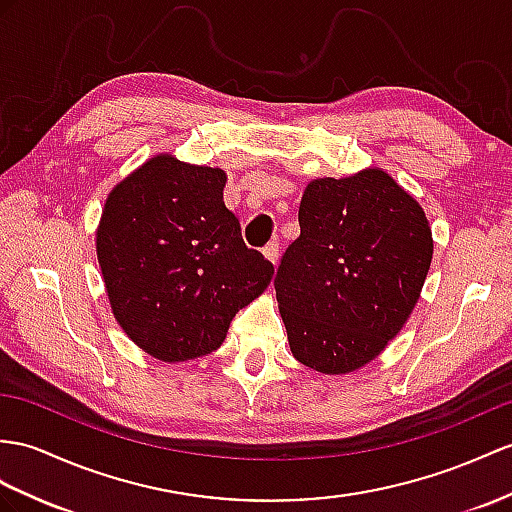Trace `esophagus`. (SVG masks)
Here are the masks:
<instances>
[{
    "instance_id": "esophagus-1",
    "label": "esophagus",
    "mask_w": 512,
    "mask_h": 512,
    "mask_svg": "<svg viewBox=\"0 0 512 512\" xmlns=\"http://www.w3.org/2000/svg\"><path fill=\"white\" fill-rule=\"evenodd\" d=\"M263 254H265L267 260H271V263L276 265V263H278V256H280V243H278V241L267 243V245L263 247Z\"/></svg>"
}]
</instances>
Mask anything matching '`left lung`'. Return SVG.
<instances>
[{"label":"left lung","mask_w":512,"mask_h":512,"mask_svg":"<svg viewBox=\"0 0 512 512\" xmlns=\"http://www.w3.org/2000/svg\"><path fill=\"white\" fill-rule=\"evenodd\" d=\"M276 297L299 363L330 376L376 358L413 313L432 263L426 213L389 173L319 178L299 204Z\"/></svg>","instance_id":"left-lung-1"}]
</instances>
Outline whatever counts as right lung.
Returning a JSON list of instances; mask_svg holds the SVG:
<instances>
[{
	"label": "right lung",
	"mask_w": 512,
	"mask_h": 512,
	"mask_svg": "<svg viewBox=\"0 0 512 512\" xmlns=\"http://www.w3.org/2000/svg\"><path fill=\"white\" fill-rule=\"evenodd\" d=\"M226 173L158 154L110 191L97 228L112 315L143 352L182 363L215 352L273 265L223 204Z\"/></svg>",
	"instance_id": "add662e5"
}]
</instances>
